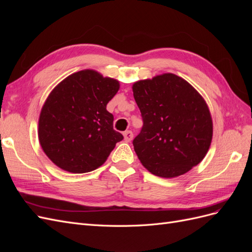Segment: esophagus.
<instances>
[{
  "mask_svg": "<svg viewBox=\"0 0 252 252\" xmlns=\"http://www.w3.org/2000/svg\"><path fill=\"white\" fill-rule=\"evenodd\" d=\"M123 134H124V140H125V142H127V143L130 142V141L132 140V138H133V133H132L130 130L125 131Z\"/></svg>",
  "mask_w": 252,
  "mask_h": 252,
  "instance_id": "obj_1",
  "label": "esophagus"
}]
</instances>
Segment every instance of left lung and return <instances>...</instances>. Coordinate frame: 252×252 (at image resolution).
<instances>
[{
	"label": "left lung",
	"instance_id": "8db88e82",
	"mask_svg": "<svg viewBox=\"0 0 252 252\" xmlns=\"http://www.w3.org/2000/svg\"><path fill=\"white\" fill-rule=\"evenodd\" d=\"M132 91L143 118L142 130L132 143L145 168L171 179L200 164L213 132L203 96L173 73L135 82Z\"/></svg>",
	"mask_w": 252,
	"mask_h": 252
}]
</instances>
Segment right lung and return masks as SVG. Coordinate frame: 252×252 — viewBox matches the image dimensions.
Returning <instances> with one entry per match:
<instances>
[{"instance_id":"1","label":"right lung","mask_w":252,"mask_h":252,"mask_svg":"<svg viewBox=\"0 0 252 252\" xmlns=\"http://www.w3.org/2000/svg\"><path fill=\"white\" fill-rule=\"evenodd\" d=\"M120 89L118 80L93 69L68 75L52 89L39 119V141L50 161L71 173L102 166L123 135L106 109Z\"/></svg>"}]
</instances>
